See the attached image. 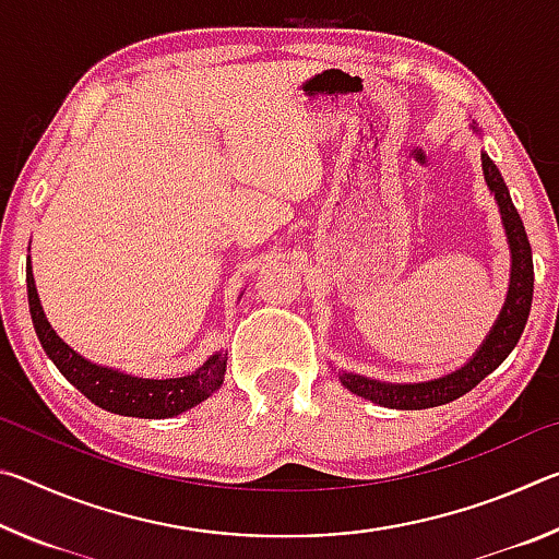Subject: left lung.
Listing matches in <instances>:
<instances>
[{"mask_svg": "<svg viewBox=\"0 0 559 559\" xmlns=\"http://www.w3.org/2000/svg\"><path fill=\"white\" fill-rule=\"evenodd\" d=\"M476 130V126H471ZM484 159V175L486 185L493 192L500 219L506 226L508 246H510V259H513V269H510V286L508 296L503 302V310L496 320V325L490 328L484 345L476 349L466 365L461 370L443 374L439 380L429 382H409V384H392L370 380V377L355 374V372H340V382L347 386L349 392L357 396H365L380 406H390V409H429V406H441L453 400H459L466 392H471L480 380L496 370L503 359L513 353L520 335H523L527 316H530V302H533V251H530V241L525 234L523 219H520L518 210L510 200V192L500 177L493 159L486 153H480Z\"/></svg>", "mask_w": 559, "mask_h": 559, "instance_id": "obj_1", "label": "left lung"}]
</instances>
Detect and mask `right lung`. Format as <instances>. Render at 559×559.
I'll use <instances>...</instances> for the list:
<instances>
[{"mask_svg":"<svg viewBox=\"0 0 559 559\" xmlns=\"http://www.w3.org/2000/svg\"><path fill=\"white\" fill-rule=\"evenodd\" d=\"M26 293H29L34 330L46 355L66 380L100 409L120 416H138V419H169L204 402L224 382L226 357L222 353H214L192 374L167 377V380H145V377H132L112 367L93 365L91 359L66 345L46 320L39 293H36L32 259L26 263Z\"/></svg>","mask_w":559,"mask_h":559,"instance_id":"1","label":"right lung"}]
</instances>
